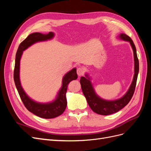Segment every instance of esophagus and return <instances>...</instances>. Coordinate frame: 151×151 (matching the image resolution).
Instances as JSON below:
<instances>
[{
	"label": "esophagus",
	"mask_w": 151,
	"mask_h": 151,
	"mask_svg": "<svg viewBox=\"0 0 151 151\" xmlns=\"http://www.w3.org/2000/svg\"><path fill=\"white\" fill-rule=\"evenodd\" d=\"M77 74L79 76H83L84 74V70L83 68H77Z\"/></svg>",
	"instance_id": "34e87169"
}]
</instances>
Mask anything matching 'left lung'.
<instances>
[{"mask_svg": "<svg viewBox=\"0 0 151 151\" xmlns=\"http://www.w3.org/2000/svg\"><path fill=\"white\" fill-rule=\"evenodd\" d=\"M120 38L123 40L129 41L134 51L135 61V74L134 79L129 91H127V93L124 96L119 99L115 100V101H106V100H103L99 98L94 93V89L92 84H91V81H89V77L86 78L84 77H81L80 79L82 91H83V94L86 98L89 107L94 112L99 114V115H108L120 111V109L124 108L130 102L135 91L137 79L139 70V59L137 58V55L136 48L133 41L128 35L122 33L120 35ZM86 77H88V76L86 75Z\"/></svg>", "mask_w": 151, "mask_h": 151, "instance_id": "8db88e82", "label": "left lung"}]
</instances>
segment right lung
I'll return each mask as SVG.
<instances>
[{"label":"right lung","instance_id":"right-lung-1","mask_svg":"<svg viewBox=\"0 0 151 151\" xmlns=\"http://www.w3.org/2000/svg\"><path fill=\"white\" fill-rule=\"evenodd\" d=\"M53 33L52 32H50L47 35H43L40 33H34L29 35L24 41H22L18 47L16 55L15 66L14 70V80L15 85L25 107L28 111L33 113L35 115L43 118H47V119L57 117L64 112L67 104L65 96L67 86L70 81L77 79V75L76 68H73L63 77L62 87L59 91L55 101L51 103L40 104L31 100L22 89L19 80V65L22 52L25 49L37 42L51 39L53 38Z\"/></svg>","mask_w":151,"mask_h":151}]
</instances>
